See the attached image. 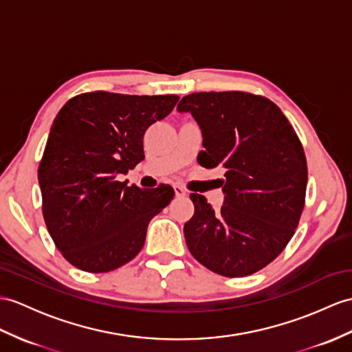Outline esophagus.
Masks as SVG:
<instances>
[{
    "label": "esophagus",
    "mask_w": 352,
    "mask_h": 352,
    "mask_svg": "<svg viewBox=\"0 0 352 352\" xmlns=\"http://www.w3.org/2000/svg\"><path fill=\"white\" fill-rule=\"evenodd\" d=\"M175 188V194H176V197H186V190L184 186H181V185H175L173 186Z\"/></svg>",
    "instance_id": "obj_1"
}]
</instances>
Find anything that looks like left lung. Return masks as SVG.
<instances>
[{
    "label": "left lung",
    "mask_w": 352,
    "mask_h": 352,
    "mask_svg": "<svg viewBox=\"0 0 352 352\" xmlns=\"http://www.w3.org/2000/svg\"><path fill=\"white\" fill-rule=\"evenodd\" d=\"M177 111H190L200 126L201 166L226 170L221 210L190 195L188 250L218 275H252L284 251L297 228L307 184L302 143L275 102L250 92L190 94Z\"/></svg>",
    "instance_id": "left-lung-1"
}]
</instances>
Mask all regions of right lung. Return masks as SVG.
Returning a JSON list of instances; mask_svg holds the SVG:
<instances>
[{
    "label": "right lung",
    "instance_id": "right-lung-1",
    "mask_svg": "<svg viewBox=\"0 0 352 352\" xmlns=\"http://www.w3.org/2000/svg\"><path fill=\"white\" fill-rule=\"evenodd\" d=\"M177 96L87 92L68 100L50 126L38 167L43 217L64 258L89 273L115 270L140 252L149 221L173 200L118 181L144 158L143 135Z\"/></svg>",
    "mask_w": 352,
    "mask_h": 352
}]
</instances>
